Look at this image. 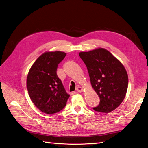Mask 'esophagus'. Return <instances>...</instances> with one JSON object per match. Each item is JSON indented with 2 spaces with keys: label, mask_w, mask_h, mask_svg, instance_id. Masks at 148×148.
Wrapping results in <instances>:
<instances>
[{
  "label": "esophagus",
  "mask_w": 148,
  "mask_h": 148,
  "mask_svg": "<svg viewBox=\"0 0 148 148\" xmlns=\"http://www.w3.org/2000/svg\"><path fill=\"white\" fill-rule=\"evenodd\" d=\"M77 91L78 92H82V91H83V88L82 87V86H78L77 87Z\"/></svg>",
  "instance_id": "34e87169"
}]
</instances>
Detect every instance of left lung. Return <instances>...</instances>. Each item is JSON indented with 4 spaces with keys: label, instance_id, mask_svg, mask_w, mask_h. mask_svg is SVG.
I'll return each instance as SVG.
<instances>
[{
    "label": "left lung",
    "instance_id": "1",
    "mask_svg": "<svg viewBox=\"0 0 148 148\" xmlns=\"http://www.w3.org/2000/svg\"><path fill=\"white\" fill-rule=\"evenodd\" d=\"M87 68L91 85L100 103L93 109L103 113L113 111L123 101L128 86V75L119 60L104 48L80 52Z\"/></svg>",
    "mask_w": 148,
    "mask_h": 148
}]
</instances>
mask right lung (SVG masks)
<instances>
[{
  "label": "right lung",
  "instance_id": "right-lung-1",
  "mask_svg": "<svg viewBox=\"0 0 148 148\" xmlns=\"http://www.w3.org/2000/svg\"><path fill=\"white\" fill-rule=\"evenodd\" d=\"M66 53L45 52L32 64L27 77L29 95L34 105L42 112H58L66 106L70 95L66 93L56 70Z\"/></svg>",
  "mask_w": 148,
  "mask_h": 148
}]
</instances>
